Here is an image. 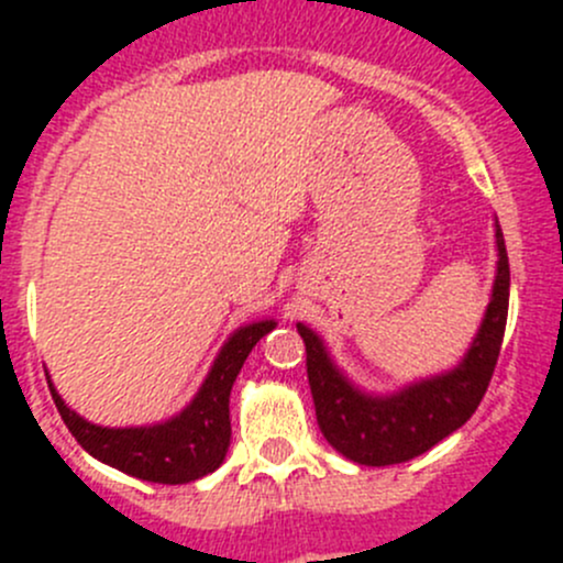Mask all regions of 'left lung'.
<instances>
[{"label": "left lung", "mask_w": 563, "mask_h": 563, "mask_svg": "<svg viewBox=\"0 0 563 563\" xmlns=\"http://www.w3.org/2000/svg\"><path fill=\"white\" fill-rule=\"evenodd\" d=\"M498 275L485 321L463 365L446 376L413 384L400 395L367 397L334 371L321 340L305 323H297L308 351V382L313 391L316 419L323 439L360 465H391L422 455L457 428H463L485 397L509 310V258L501 229Z\"/></svg>", "instance_id": "1"}]
</instances>
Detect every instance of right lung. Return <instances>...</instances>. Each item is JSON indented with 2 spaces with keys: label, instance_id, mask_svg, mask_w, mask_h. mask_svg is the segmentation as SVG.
I'll list each match as a JSON object with an SVG mask.
<instances>
[{
  "label": "right lung",
  "instance_id": "1",
  "mask_svg": "<svg viewBox=\"0 0 563 563\" xmlns=\"http://www.w3.org/2000/svg\"><path fill=\"white\" fill-rule=\"evenodd\" d=\"M272 329L275 323L261 321L231 334L196 400L166 424L124 430L98 428L70 411L48 382L51 397H54L67 430L92 457L146 482H161V485L196 482L212 474L229 452L231 387H234L253 345Z\"/></svg>",
  "mask_w": 563,
  "mask_h": 563
}]
</instances>
